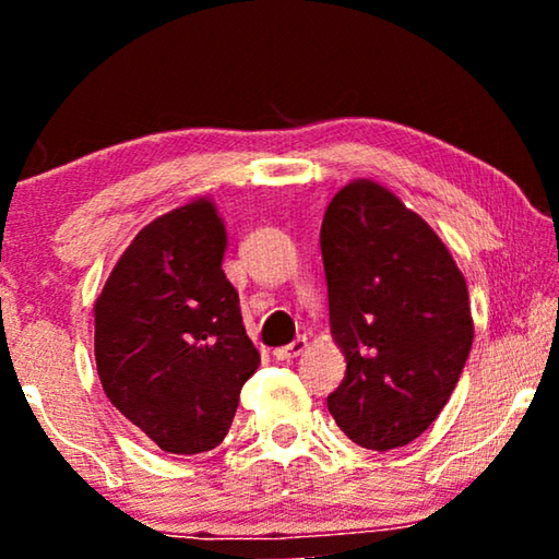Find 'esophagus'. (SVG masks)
I'll list each match as a JSON object with an SVG mask.
<instances>
[{"instance_id": "34e87169", "label": "esophagus", "mask_w": 559, "mask_h": 559, "mask_svg": "<svg viewBox=\"0 0 559 559\" xmlns=\"http://www.w3.org/2000/svg\"><path fill=\"white\" fill-rule=\"evenodd\" d=\"M306 347H308V340L306 337H298V340H293L290 345H283V347L273 349V357H276L278 362H290L293 357H298V355L306 353Z\"/></svg>"}]
</instances>
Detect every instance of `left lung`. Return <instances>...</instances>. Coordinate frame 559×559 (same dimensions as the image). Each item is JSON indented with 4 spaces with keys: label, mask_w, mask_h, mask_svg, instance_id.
Segmentation results:
<instances>
[{
    "label": "left lung",
    "mask_w": 559,
    "mask_h": 559,
    "mask_svg": "<svg viewBox=\"0 0 559 559\" xmlns=\"http://www.w3.org/2000/svg\"><path fill=\"white\" fill-rule=\"evenodd\" d=\"M330 335L345 380L328 409L357 447H406L447 406L473 345L466 278L437 231L374 179H353L320 226Z\"/></svg>",
    "instance_id": "left-lung-1"
}]
</instances>
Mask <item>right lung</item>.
<instances>
[{
	"label": "right lung",
	"instance_id": "add662e5",
	"mask_svg": "<svg viewBox=\"0 0 559 559\" xmlns=\"http://www.w3.org/2000/svg\"><path fill=\"white\" fill-rule=\"evenodd\" d=\"M224 251V219L197 197L138 231L93 306L103 392L167 453L219 447L261 362Z\"/></svg>",
	"mask_w": 559,
	"mask_h": 559
}]
</instances>
